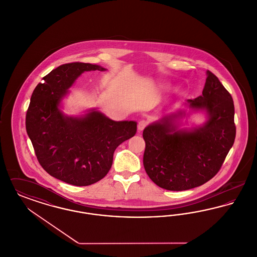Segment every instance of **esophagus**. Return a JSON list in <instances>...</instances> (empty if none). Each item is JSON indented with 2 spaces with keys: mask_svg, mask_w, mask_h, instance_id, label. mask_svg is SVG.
Masks as SVG:
<instances>
[{
  "mask_svg": "<svg viewBox=\"0 0 257 257\" xmlns=\"http://www.w3.org/2000/svg\"><path fill=\"white\" fill-rule=\"evenodd\" d=\"M147 120H145V119H142V120H140L139 123H138V130H139V132L143 131V130H144L146 127H147Z\"/></svg>",
  "mask_w": 257,
  "mask_h": 257,
  "instance_id": "obj_1",
  "label": "esophagus"
}]
</instances>
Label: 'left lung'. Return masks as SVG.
<instances>
[{
  "label": "left lung",
  "instance_id": "left-lung-1",
  "mask_svg": "<svg viewBox=\"0 0 257 257\" xmlns=\"http://www.w3.org/2000/svg\"><path fill=\"white\" fill-rule=\"evenodd\" d=\"M202 95L187 100L191 110H204L207 120L179 129L185 110L163 116L144 130V166L149 178L169 191H185L206 183L220 171L232 147L236 127L230 93L207 70Z\"/></svg>",
  "mask_w": 257,
  "mask_h": 257
}]
</instances>
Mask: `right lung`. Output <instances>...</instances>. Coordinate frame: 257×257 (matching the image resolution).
Returning <instances> with one entry per match:
<instances>
[{
    "label": "right lung",
    "instance_id": "obj_1",
    "mask_svg": "<svg viewBox=\"0 0 257 257\" xmlns=\"http://www.w3.org/2000/svg\"><path fill=\"white\" fill-rule=\"evenodd\" d=\"M105 68L71 62L43 77L31 97L26 130L40 166L51 176L74 186H88L104 178L113 152L134 137L136 121H114L98 110L74 117L62 113L60 104L68 88L85 71Z\"/></svg>",
    "mask_w": 257,
    "mask_h": 257
}]
</instances>
